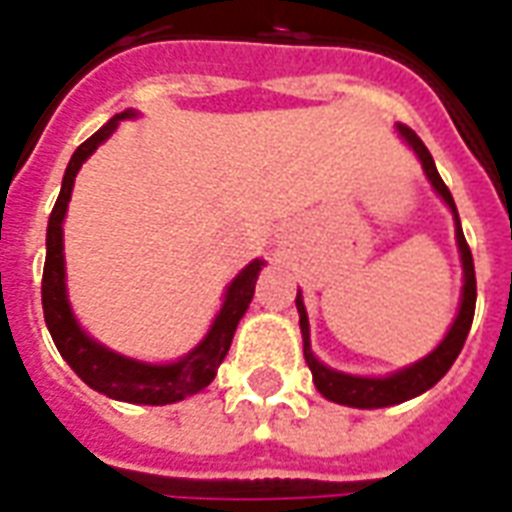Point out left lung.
<instances>
[{
	"label": "left lung",
	"instance_id": "obj_1",
	"mask_svg": "<svg viewBox=\"0 0 512 512\" xmlns=\"http://www.w3.org/2000/svg\"><path fill=\"white\" fill-rule=\"evenodd\" d=\"M395 131L400 134V139L406 142L414 156L419 158V164L425 169V178L430 180L433 191L439 194L444 205L452 211V219H455V241H458V252H461V266H463V288H461V304H458V315L455 321L444 334L441 340L428 356L417 359L414 365L400 367L389 376H351V373H343V370H334V367L323 365L318 356L312 354L310 345V318H307V307H304V299H301V290L296 293V310H299V326L301 337H304V359L312 370V381L318 386L326 400L332 403H340V406L351 408H386L397 406V403H406L411 397L428 392L430 386L439 384L444 373L450 370L452 362L461 354L463 343H466V334L472 329L474 318V301H477V282H474V263L472 252H469V244L463 238L461 219H458V208H455V200H452L450 189L444 186L439 169L433 164V156L428 153V147L422 145L414 131L403 123H397Z\"/></svg>",
	"mask_w": 512,
	"mask_h": 512
}]
</instances>
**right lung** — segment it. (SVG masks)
I'll list each match as a JSON object with an SVG mask.
<instances>
[{
  "label": "right lung",
  "mask_w": 512,
  "mask_h": 512,
  "mask_svg": "<svg viewBox=\"0 0 512 512\" xmlns=\"http://www.w3.org/2000/svg\"><path fill=\"white\" fill-rule=\"evenodd\" d=\"M136 117V109H126L115 115L104 128H98L87 142L76 147V153L68 161L65 178H62L60 197L54 202V211L49 216V230H46V266H43V318L49 326L51 340L57 345L62 359L71 365L76 376L84 384L123 403H139V406H167L178 403L183 397L202 392L211 384L216 370L230 351L233 334L238 321L249 310V301L255 296V282L266 260H252L249 266L241 268V274L227 285L224 301L211 329L200 343L191 348L189 354L180 356L178 362H139L131 356H123L106 348L90 334L84 332L82 323L76 321L68 301V285H65V244H62V224L71 202L73 180L87 158L93 156L98 145H104L109 136L115 134L120 120Z\"/></svg>",
  "instance_id": "1"
}]
</instances>
